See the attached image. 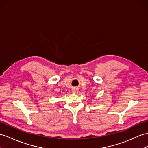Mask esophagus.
I'll return each mask as SVG.
<instances>
[{
  "instance_id": "1",
  "label": "esophagus",
  "mask_w": 148,
  "mask_h": 148,
  "mask_svg": "<svg viewBox=\"0 0 148 148\" xmlns=\"http://www.w3.org/2000/svg\"><path fill=\"white\" fill-rule=\"evenodd\" d=\"M72 91H73V93H77L79 90H78V89L77 88H74V89H73V90H72Z\"/></svg>"
}]
</instances>
